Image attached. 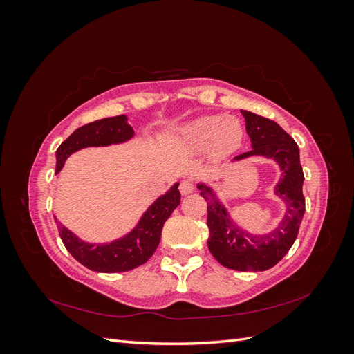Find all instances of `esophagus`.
Segmentation results:
<instances>
[{"mask_svg": "<svg viewBox=\"0 0 354 354\" xmlns=\"http://www.w3.org/2000/svg\"><path fill=\"white\" fill-rule=\"evenodd\" d=\"M194 190H195V183L190 178H186V180H183L180 183V194L183 195V196L192 194V192H194Z\"/></svg>", "mask_w": 354, "mask_h": 354, "instance_id": "esophagus-1", "label": "esophagus"}]
</instances>
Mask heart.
Listing matches in <instances>:
<instances>
[{
  "label": "heart",
  "instance_id": "obj_1",
  "mask_svg": "<svg viewBox=\"0 0 354 354\" xmlns=\"http://www.w3.org/2000/svg\"><path fill=\"white\" fill-rule=\"evenodd\" d=\"M243 134V125L234 116H201L183 128V140L190 147H211L212 153L220 158L239 149Z\"/></svg>",
  "mask_w": 354,
  "mask_h": 354
}]
</instances>
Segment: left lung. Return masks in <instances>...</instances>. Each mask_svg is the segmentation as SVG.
Listing matches in <instances>:
<instances>
[{
  "instance_id": "left-lung-1",
  "label": "left lung",
  "mask_w": 354,
  "mask_h": 354,
  "mask_svg": "<svg viewBox=\"0 0 354 354\" xmlns=\"http://www.w3.org/2000/svg\"><path fill=\"white\" fill-rule=\"evenodd\" d=\"M246 133L251 138V151L234 156L241 160L250 156L274 159L281 167L282 178L274 187V194L286 205L285 217L273 232L251 234L243 232L230 220L227 209L218 201L216 192L203 183L198 185L202 198L208 203L209 229L208 248L221 266L238 272H263L279 263L294 245L299 224L306 211L303 195L304 174L299 164V149L294 138L281 125L264 116L241 111Z\"/></svg>"
}]
</instances>
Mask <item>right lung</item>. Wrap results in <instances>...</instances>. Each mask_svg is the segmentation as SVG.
<instances>
[{"label": "right lung", "mask_w": 354, "mask_h": 354, "mask_svg": "<svg viewBox=\"0 0 354 354\" xmlns=\"http://www.w3.org/2000/svg\"><path fill=\"white\" fill-rule=\"evenodd\" d=\"M125 115L103 118V120L90 122L77 128L56 152V174L65 165V160L73 152L88 146H109L124 143L134 136L133 128L127 122ZM180 203L178 183L171 187L165 195L159 196L137 226L125 236L111 243H87L68 230L56 220L59 234L63 245L87 269L99 273H121L133 270L145 264L153 255L160 241L164 223L173 214Z\"/></svg>", "instance_id": "add662e5"}]
</instances>
